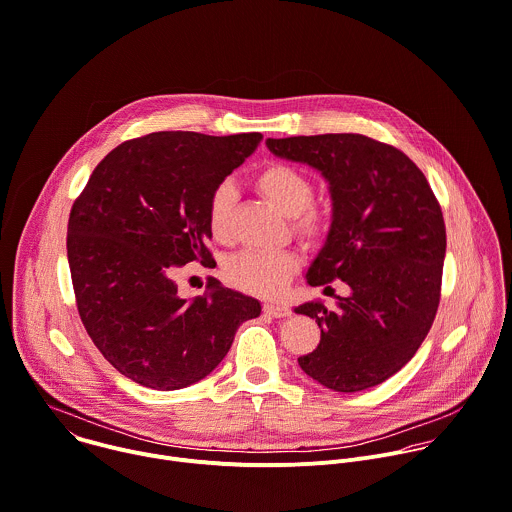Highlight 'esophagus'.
<instances>
[{"instance_id": "esophagus-1", "label": "esophagus", "mask_w": 512, "mask_h": 512, "mask_svg": "<svg viewBox=\"0 0 512 512\" xmlns=\"http://www.w3.org/2000/svg\"><path fill=\"white\" fill-rule=\"evenodd\" d=\"M262 308H264V312H266L268 316H272V318H286V316H290V308H288L286 304L266 302Z\"/></svg>"}]
</instances>
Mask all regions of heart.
<instances>
[{
  "label": "heart",
  "instance_id": "1",
  "mask_svg": "<svg viewBox=\"0 0 512 512\" xmlns=\"http://www.w3.org/2000/svg\"><path fill=\"white\" fill-rule=\"evenodd\" d=\"M256 190L284 216L292 218V226L306 242H316L328 228V218L318 208H312L314 186L306 174L286 164H270L254 178ZM236 190L232 184H220L208 202V230L214 240L226 242L232 234V210ZM298 270V256L290 250L258 252L246 250L236 254L226 264V278L232 286L258 294L278 296L288 278Z\"/></svg>",
  "mask_w": 512,
  "mask_h": 512
}]
</instances>
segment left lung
<instances>
[{
    "mask_svg": "<svg viewBox=\"0 0 512 512\" xmlns=\"http://www.w3.org/2000/svg\"><path fill=\"white\" fill-rule=\"evenodd\" d=\"M268 150L328 182L332 222L306 280L348 284L338 310L320 300L294 308L318 322L320 344L300 368L336 392L372 388L418 350L440 300L446 230L416 164L362 134L268 138Z\"/></svg>",
    "mask_w": 512,
    "mask_h": 512,
    "instance_id": "left-lung-1",
    "label": "left lung"
}]
</instances>
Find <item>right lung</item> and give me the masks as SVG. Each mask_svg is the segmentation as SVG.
I'll return each instance as SVG.
<instances>
[{
    "mask_svg": "<svg viewBox=\"0 0 512 512\" xmlns=\"http://www.w3.org/2000/svg\"><path fill=\"white\" fill-rule=\"evenodd\" d=\"M262 134L154 132L120 144L94 170L68 224V262L82 322L126 378L178 390L206 378L228 354L256 298L216 284L178 296L174 266L212 254V192L254 154Z\"/></svg>",
    "mask_w": 512,
    "mask_h": 512,
    "instance_id": "add662e5",
    "label": "right lung"
}]
</instances>
